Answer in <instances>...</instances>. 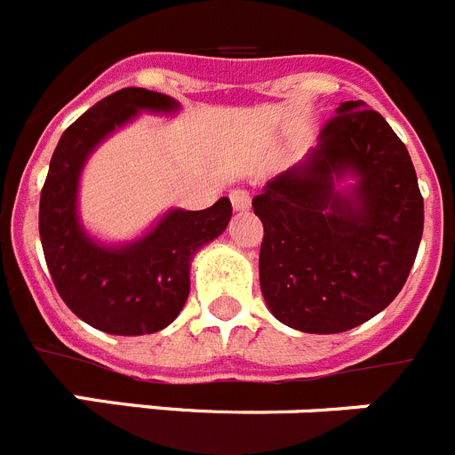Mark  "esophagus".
<instances>
[{
    "mask_svg": "<svg viewBox=\"0 0 455 455\" xmlns=\"http://www.w3.org/2000/svg\"><path fill=\"white\" fill-rule=\"evenodd\" d=\"M231 206L233 211L243 212V211H249V206H251V197H249L247 190H231Z\"/></svg>",
    "mask_w": 455,
    "mask_h": 455,
    "instance_id": "1",
    "label": "esophagus"
}]
</instances>
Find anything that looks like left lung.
<instances>
[{"label":"left lung","mask_w":455,"mask_h":455,"mask_svg":"<svg viewBox=\"0 0 455 455\" xmlns=\"http://www.w3.org/2000/svg\"><path fill=\"white\" fill-rule=\"evenodd\" d=\"M265 227L258 272L278 322L342 333L401 292L424 231L406 145L365 101H342L304 161L253 197Z\"/></svg>","instance_id":"8db88e82"}]
</instances>
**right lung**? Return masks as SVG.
Returning a JSON list of instances; mask_svg holds the SVG:
<instances>
[{
    "label": "right lung",
    "instance_id": "right-lung-1",
    "mask_svg": "<svg viewBox=\"0 0 455 455\" xmlns=\"http://www.w3.org/2000/svg\"><path fill=\"white\" fill-rule=\"evenodd\" d=\"M181 104L145 88L117 90L65 129L40 192V240L68 308L110 335H145L170 326L190 294L192 258L222 235L231 202L206 211L170 208L140 237L106 244L85 231L79 183L92 151L140 113L177 116Z\"/></svg>",
    "mask_w": 455,
    "mask_h": 455
}]
</instances>
